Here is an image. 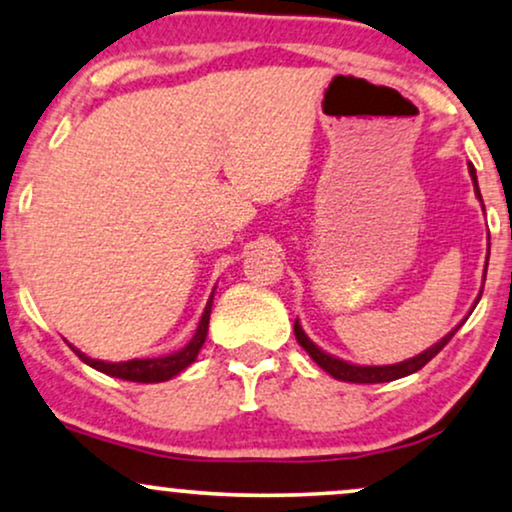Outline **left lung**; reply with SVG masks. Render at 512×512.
Wrapping results in <instances>:
<instances>
[{"label": "left lung", "instance_id": "1", "mask_svg": "<svg viewBox=\"0 0 512 512\" xmlns=\"http://www.w3.org/2000/svg\"><path fill=\"white\" fill-rule=\"evenodd\" d=\"M470 178H472V182H475V194H477V199L482 201V194H479V187H477L475 166H470ZM482 206H484V204H482ZM487 261H489V256H487ZM484 277H487V270H484ZM479 299H482V292H479V296H477V301H479ZM477 301H475V306H477ZM465 320H468V318H465ZM465 320H463V323H465ZM463 323H460V325H463ZM460 325L453 327V330H451L449 334H446L444 339H439V342L434 344V346H430V349H427V351H422V353H418V356L408 358V361L394 363V365H353V363L342 361V358H337V356H330V353H325L323 349H318V346H315V344L311 342V339L306 337V332L301 330L299 320H294V334H296V342L304 346L308 356H311L313 361L318 363L320 368H323L325 372H330L334 380L353 382V384H377V382L399 380V377L413 375V372H418L420 368H425V365L430 363L432 358L437 356V353H439L441 349H444L446 344L451 342V337L458 332Z\"/></svg>", "mask_w": 512, "mask_h": 512}]
</instances>
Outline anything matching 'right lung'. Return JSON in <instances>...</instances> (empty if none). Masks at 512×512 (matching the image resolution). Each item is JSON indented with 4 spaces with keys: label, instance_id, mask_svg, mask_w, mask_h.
I'll return each instance as SVG.
<instances>
[{
    "label": "right lung",
    "instance_id": "right-lung-1",
    "mask_svg": "<svg viewBox=\"0 0 512 512\" xmlns=\"http://www.w3.org/2000/svg\"><path fill=\"white\" fill-rule=\"evenodd\" d=\"M216 292V289H213ZM211 306H213V294L208 299V304L204 308V315H201L197 332L189 342L182 346L180 351L168 353V356H159V358H132V361H123V363H106V361H97V358L85 356V353L78 349H71L78 353V358L82 363H87L90 368L104 372V375L111 377H121V380L128 382H142V384H151V382H166L170 377L180 375L182 370L189 368L194 361H197L201 346L206 342L208 334V318H211Z\"/></svg>",
    "mask_w": 512,
    "mask_h": 512
}]
</instances>
